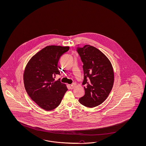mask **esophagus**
I'll return each mask as SVG.
<instances>
[{"label":"esophagus","mask_w":146,"mask_h":146,"mask_svg":"<svg viewBox=\"0 0 146 146\" xmlns=\"http://www.w3.org/2000/svg\"><path fill=\"white\" fill-rule=\"evenodd\" d=\"M69 87H70V88L71 89H74V84H70Z\"/></svg>","instance_id":"1"}]
</instances>
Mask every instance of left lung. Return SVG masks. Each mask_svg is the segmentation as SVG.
Here are the masks:
<instances>
[{
	"label": "left lung",
	"mask_w": 146,
	"mask_h": 146,
	"mask_svg": "<svg viewBox=\"0 0 146 146\" xmlns=\"http://www.w3.org/2000/svg\"><path fill=\"white\" fill-rule=\"evenodd\" d=\"M76 51L83 62L84 95L80 98V103L85 106L93 108L102 104L112 88L114 73L108 58L97 48L86 45Z\"/></svg>",
	"instance_id": "obj_1"
}]
</instances>
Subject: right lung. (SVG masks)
Returning a JSON list of instances; mask_svg holds the SVG:
<instances>
[{"instance_id": "obj_1", "label": "right lung", "mask_w": 146, "mask_h": 146, "mask_svg": "<svg viewBox=\"0 0 146 146\" xmlns=\"http://www.w3.org/2000/svg\"><path fill=\"white\" fill-rule=\"evenodd\" d=\"M69 46L50 45L35 54L27 65L24 75V84L27 93L33 101L45 110L56 108L68 89L60 79L58 62Z\"/></svg>"}]
</instances>
